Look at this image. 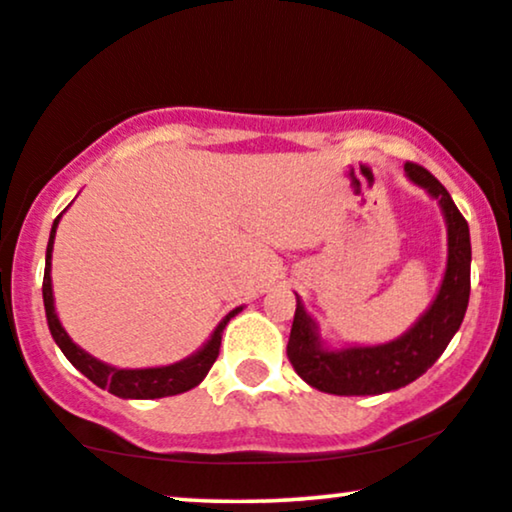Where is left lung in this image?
<instances>
[{
	"label": "left lung",
	"mask_w": 512,
	"mask_h": 512,
	"mask_svg": "<svg viewBox=\"0 0 512 512\" xmlns=\"http://www.w3.org/2000/svg\"><path fill=\"white\" fill-rule=\"evenodd\" d=\"M414 185L438 199L447 222V269L438 297L403 337L379 346L330 351L320 344L316 323L297 299L288 358L306 384L332 395H379L419 379L452 342L470 297V231L452 196L419 163H405Z\"/></svg>",
	"instance_id": "obj_1"
}]
</instances>
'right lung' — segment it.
I'll use <instances>...</instances> for the list:
<instances>
[{
	"label": "right lung",
	"instance_id": "right-lung-1",
	"mask_svg": "<svg viewBox=\"0 0 512 512\" xmlns=\"http://www.w3.org/2000/svg\"><path fill=\"white\" fill-rule=\"evenodd\" d=\"M60 217H63V213L53 220V227H51L49 248H46V269H44L42 292H44V309H46V320H49V330L53 339H56V344L60 346V351L65 353V358L70 360V363L77 367L84 377L91 379L95 386L107 388L109 393L119 395V398H135V400L166 398V395L185 393L189 388L199 386L201 381L206 379V374L210 367H213L217 356H220L222 330L241 309L231 311L229 316L215 327L213 337L208 339V344L196 351L194 356L180 360V363L166 365V367H147V370H119V367L105 365L102 360L93 358L91 353L79 349L56 316V306H53V288H51V252H53V238H56V227Z\"/></svg>",
	"mask_w": 512,
	"mask_h": 512
}]
</instances>
